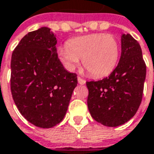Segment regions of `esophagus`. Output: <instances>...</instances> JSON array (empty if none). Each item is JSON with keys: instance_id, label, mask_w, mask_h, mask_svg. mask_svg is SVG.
<instances>
[{"instance_id": "1", "label": "esophagus", "mask_w": 154, "mask_h": 154, "mask_svg": "<svg viewBox=\"0 0 154 154\" xmlns=\"http://www.w3.org/2000/svg\"><path fill=\"white\" fill-rule=\"evenodd\" d=\"M77 81H78V84H85V83H86V81L80 77H77Z\"/></svg>"}]
</instances>
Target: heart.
<instances>
[{
    "label": "heart",
    "mask_w": 154,
    "mask_h": 154,
    "mask_svg": "<svg viewBox=\"0 0 154 154\" xmlns=\"http://www.w3.org/2000/svg\"><path fill=\"white\" fill-rule=\"evenodd\" d=\"M119 54L117 39L106 33L73 38L67 41L66 47L58 50L59 58L67 69L73 70L82 59L83 66L94 77L109 75L116 65Z\"/></svg>",
    "instance_id": "1"
}]
</instances>
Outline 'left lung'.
<instances>
[{"instance_id":"obj_1","label":"left lung","mask_w":154,"mask_h":154,"mask_svg":"<svg viewBox=\"0 0 154 154\" xmlns=\"http://www.w3.org/2000/svg\"><path fill=\"white\" fill-rule=\"evenodd\" d=\"M146 73L140 44L130 34H122V55L116 68L102 80L86 82L87 104L92 118L107 127L128 122L141 103Z\"/></svg>"}]
</instances>
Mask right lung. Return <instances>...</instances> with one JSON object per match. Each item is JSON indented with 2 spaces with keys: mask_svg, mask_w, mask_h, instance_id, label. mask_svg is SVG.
<instances>
[{
  "mask_svg": "<svg viewBox=\"0 0 154 154\" xmlns=\"http://www.w3.org/2000/svg\"><path fill=\"white\" fill-rule=\"evenodd\" d=\"M57 38L48 27L25 35L11 58V92L19 111L29 122L50 128L64 119L76 73L64 69L57 57Z\"/></svg>",
  "mask_w": 154,
  "mask_h": 154,
  "instance_id": "obj_1",
  "label": "right lung"
}]
</instances>
